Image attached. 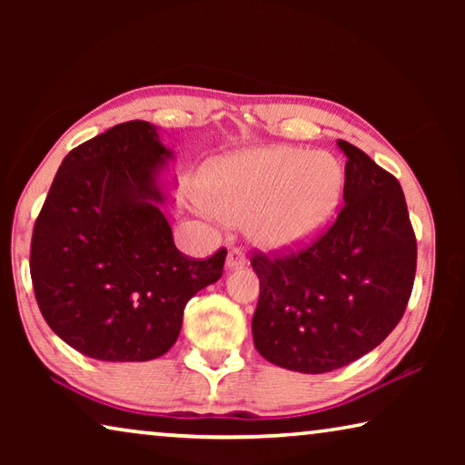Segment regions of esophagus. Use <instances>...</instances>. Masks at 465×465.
I'll use <instances>...</instances> for the list:
<instances>
[{
    "label": "esophagus",
    "instance_id": "esophagus-1",
    "mask_svg": "<svg viewBox=\"0 0 465 465\" xmlns=\"http://www.w3.org/2000/svg\"><path fill=\"white\" fill-rule=\"evenodd\" d=\"M227 269L233 271V269H240V266L246 264V254L240 248H230V252H227Z\"/></svg>",
    "mask_w": 465,
    "mask_h": 465
}]
</instances>
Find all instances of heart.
<instances>
[{"instance_id": "obj_1", "label": "heart", "mask_w": 465, "mask_h": 465, "mask_svg": "<svg viewBox=\"0 0 465 465\" xmlns=\"http://www.w3.org/2000/svg\"><path fill=\"white\" fill-rule=\"evenodd\" d=\"M342 183V168L332 155L287 145L254 147L211 162L201 194L217 217L246 222L262 246L293 248L328 225Z\"/></svg>"}]
</instances>
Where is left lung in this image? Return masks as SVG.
Returning a JSON list of instances; mask_svg holds the SVG:
<instances>
[{"instance_id": "8db88e82", "label": "left lung", "mask_w": 465, "mask_h": 465, "mask_svg": "<svg viewBox=\"0 0 465 465\" xmlns=\"http://www.w3.org/2000/svg\"><path fill=\"white\" fill-rule=\"evenodd\" d=\"M336 222L289 254H252L261 297L254 346L289 371L328 373L367 355L402 320L416 238L402 186L349 141Z\"/></svg>"}]
</instances>
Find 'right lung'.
I'll use <instances>...</instances> for the list:
<instances>
[{"instance_id": "right-lung-1", "label": "right lung", "mask_w": 465, "mask_h": 465, "mask_svg": "<svg viewBox=\"0 0 465 465\" xmlns=\"http://www.w3.org/2000/svg\"><path fill=\"white\" fill-rule=\"evenodd\" d=\"M168 157L153 124H116L65 155L36 217V303L53 332L85 357H162L188 299L222 279L225 248L201 261L172 238L157 184Z\"/></svg>"}]
</instances>
